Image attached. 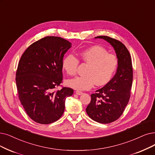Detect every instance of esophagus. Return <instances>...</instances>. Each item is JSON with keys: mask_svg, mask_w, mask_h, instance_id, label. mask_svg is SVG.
I'll return each mask as SVG.
<instances>
[{"mask_svg": "<svg viewBox=\"0 0 155 155\" xmlns=\"http://www.w3.org/2000/svg\"><path fill=\"white\" fill-rule=\"evenodd\" d=\"M76 94L77 95H81L83 94V92L81 91L77 90V91H76Z\"/></svg>", "mask_w": 155, "mask_h": 155, "instance_id": "obj_1", "label": "esophagus"}]
</instances>
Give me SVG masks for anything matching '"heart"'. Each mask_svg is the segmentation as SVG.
<instances>
[{
  "label": "heart",
  "instance_id": "b5f03b06",
  "mask_svg": "<svg viewBox=\"0 0 155 155\" xmlns=\"http://www.w3.org/2000/svg\"><path fill=\"white\" fill-rule=\"evenodd\" d=\"M79 59L87 64L84 74L67 81L70 87L79 90H89L95 84L102 86L107 83L117 69V60L115 55L108 53L106 49L94 46L85 49L78 54ZM79 60L72 54L64 58L63 69L70 76L75 75L79 65Z\"/></svg>",
  "mask_w": 155,
  "mask_h": 155
}]
</instances>
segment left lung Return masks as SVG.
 I'll use <instances>...</instances> for the list:
<instances>
[{
	"instance_id": "8db88e82",
	"label": "left lung",
	"mask_w": 155,
	"mask_h": 155,
	"mask_svg": "<svg viewBox=\"0 0 155 155\" xmlns=\"http://www.w3.org/2000/svg\"><path fill=\"white\" fill-rule=\"evenodd\" d=\"M96 38L106 40L113 46L118 65L114 76L91 95V102L86 109L90 118L106 124L118 119L128 103L133 80L132 58L126 46L120 41L106 35Z\"/></svg>"
}]
</instances>
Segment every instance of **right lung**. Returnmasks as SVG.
<instances>
[{"instance_id": "obj_1", "label": "right lung", "mask_w": 155, "mask_h": 155, "mask_svg": "<svg viewBox=\"0 0 155 155\" xmlns=\"http://www.w3.org/2000/svg\"><path fill=\"white\" fill-rule=\"evenodd\" d=\"M71 47L67 40L47 36L31 45L20 60L16 73L18 97L28 116L40 124L60 119L65 98L74 93L64 86L54 90L62 83L63 58Z\"/></svg>"}]
</instances>
